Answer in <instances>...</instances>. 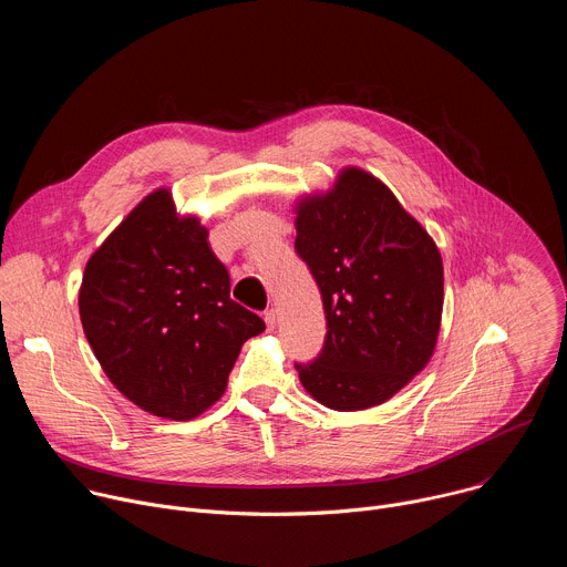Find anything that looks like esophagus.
Returning a JSON list of instances; mask_svg holds the SVG:
<instances>
[{
    "instance_id": "1",
    "label": "esophagus",
    "mask_w": 567,
    "mask_h": 567,
    "mask_svg": "<svg viewBox=\"0 0 567 567\" xmlns=\"http://www.w3.org/2000/svg\"><path fill=\"white\" fill-rule=\"evenodd\" d=\"M276 320H278L276 309H267V311H265V322H267V330H269V332H274V328H276Z\"/></svg>"
}]
</instances>
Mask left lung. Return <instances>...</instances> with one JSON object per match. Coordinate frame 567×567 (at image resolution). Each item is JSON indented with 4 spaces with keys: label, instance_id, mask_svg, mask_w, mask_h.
<instances>
[{
    "label": "left lung",
    "instance_id": "8db88e82",
    "mask_svg": "<svg viewBox=\"0 0 567 567\" xmlns=\"http://www.w3.org/2000/svg\"><path fill=\"white\" fill-rule=\"evenodd\" d=\"M296 254L328 320L320 354L296 363L305 390L332 411L379 406L435 350L444 305L435 241L388 186L346 168L328 195L298 204Z\"/></svg>",
    "mask_w": 567,
    "mask_h": 567
}]
</instances>
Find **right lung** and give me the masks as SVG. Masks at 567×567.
<instances>
[{"mask_svg":"<svg viewBox=\"0 0 567 567\" xmlns=\"http://www.w3.org/2000/svg\"><path fill=\"white\" fill-rule=\"evenodd\" d=\"M85 337L138 409L186 422L224 394L265 320L230 300V278L197 217L150 193L90 258L78 296Z\"/></svg>","mask_w":567,"mask_h":567,"instance_id":"right-lung-1","label":"right lung"}]
</instances>
